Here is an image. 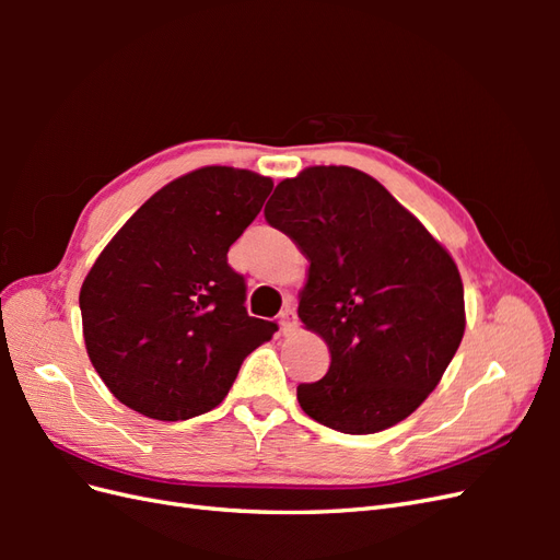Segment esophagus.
<instances>
[{
	"instance_id": "obj_1",
	"label": "esophagus",
	"mask_w": 560,
	"mask_h": 560,
	"mask_svg": "<svg viewBox=\"0 0 560 560\" xmlns=\"http://www.w3.org/2000/svg\"><path fill=\"white\" fill-rule=\"evenodd\" d=\"M294 327H296V313L292 306H287L280 313V329H282V334H292Z\"/></svg>"
}]
</instances>
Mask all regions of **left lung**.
<instances>
[{
	"instance_id": "obj_1",
	"label": "left lung",
	"mask_w": 560,
	"mask_h": 560,
	"mask_svg": "<svg viewBox=\"0 0 560 560\" xmlns=\"http://www.w3.org/2000/svg\"><path fill=\"white\" fill-rule=\"evenodd\" d=\"M264 217L311 261L299 317L331 354L325 378L296 387L301 409L346 434L409 418L465 334L448 249L381 182L348 165L282 179Z\"/></svg>"
}]
</instances>
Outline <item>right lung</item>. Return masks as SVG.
<instances>
[{"instance_id": "1", "label": "right lung", "mask_w": 560, "mask_h": 560, "mask_svg": "<svg viewBox=\"0 0 560 560\" xmlns=\"http://www.w3.org/2000/svg\"><path fill=\"white\" fill-rule=\"evenodd\" d=\"M273 179L229 165L186 173L151 196L100 252L81 284L86 352L109 393L154 420L222 404L276 322L249 317L229 247Z\"/></svg>"}]
</instances>
